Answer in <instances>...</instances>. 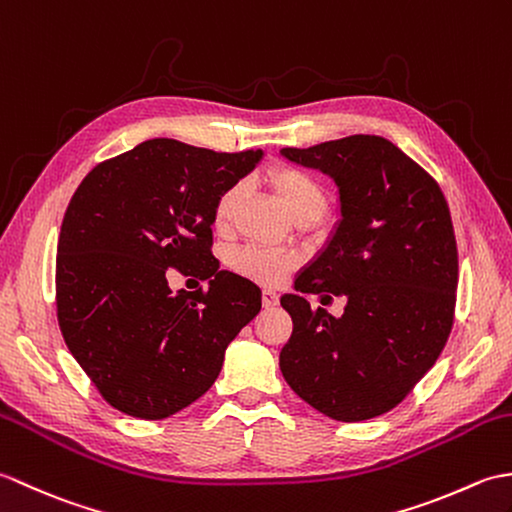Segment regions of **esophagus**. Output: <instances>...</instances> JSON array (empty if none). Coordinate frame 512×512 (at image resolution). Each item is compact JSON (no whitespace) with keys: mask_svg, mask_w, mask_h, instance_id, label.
<instances>
[{"mask_svg":"<svg viewBox=\"0 0 512 512\" xmlns=\"http://www.w3.org/2000/svg\"><path fill=\"white\" fill-rule=\"evenodd\" d=\"M278 298H280V295H278L276 291L265 289V291H263V306H265V309H271V306H276V304H278Z\"/></svg>","mask_w":512,"mask_h":512,"instance_id":"obj_1","label":"esophagus"}]
</instances>
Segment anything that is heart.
Returning a JSON list of instances; mask_svg holds the SVG:
<instances>
[{"mask_svg": "<svg viewBox=\"0 0 512 512\" xmlns=\"http://www.w3.org/2000/svg\"><path fill=\"white\" fill-rule=\"evenodd\" d=\"M267 184L276 190L278 199L282 206L295 221L304 219H320L326 210V190L311 173H306L302 168L295 166H276L267 173ZM243 184L236 181V184L227 186L217 203H214L212 221L217 230H227L232 225L238 203L243 199ZM232 269L236 274H241L247 280H254L258 285H278V282L285 280L293 267L295 258L285 252H274V249L265 247H245L238 249V252L230 260Z\"/></svg>", "mask_w": 512, "mask_h": 512, "instance_id": "heart-1", "label": "heart"}]
</instances>
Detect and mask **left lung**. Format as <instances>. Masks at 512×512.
<instances>
[{
	"mask_svg": "<svg viewBox=\"0 0 512 512\" xmlns=\"http://www.w3.org/2000/svg\"><path fill=\"white\" fill-rule=\"evenodd\" d=\"M331 177L339 221L280 298L293 333L282 377L302 401L342 423L390 412L447 344L458 287V249L440 186L399 146L348 135L282 149ZM306 292L347 298L345 315L310 311Z\"/></svg>",
	"mask_w": 512,
	"mask_h": 512,
	"instance_id": "8db88e82",
	"label": "left lung"
}]
</instances>
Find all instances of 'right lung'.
<instances>
[{
    "label": "right lung",
    "mask_w": 512,
    "mask_h": 512,
    "mask_svg": "<svg viewBox=\"0 0 512 512\" xmlns=\"http://www.w3.org/2000/svg\"><path fill=\"white\" fill-rule=\"evenodd\" d=\"M263 151L214 153L155 138L98 164L76 188L56 247V315L78 366L116 410L160 420L217 381L225 348L260 311V289L219 271L212 212ZM168 268L210 279L167 287Z\"/></svg>",
    "instance_id": "1"
}]
</instances>
